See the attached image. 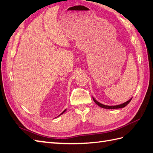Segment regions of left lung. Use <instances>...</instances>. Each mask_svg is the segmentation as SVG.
Masks as SVG:
<instances>
[{"mask_svg": "<svg viewBox=\"0 0 153 153\" xmlns=\"http://www.w3.org/2000/svg\"><path fill=\"white\" fill-rule=\"evenodd\" d=\"M93 97V100H94V102L97 104V105L99 106L102 108H105V109H117V108H124L125 106H126V105H127L130 102V100H131V99H132V98H130L128 100H127V101H126L125 102L120 104V105H118L108 106V105H103V104L98 102L97 100H95V99L94 97Z\"/></svg>", "mask_w": 153, "mask_h": 153, "instance_id": "obj_1", "label": "left lung"}]
</instances>
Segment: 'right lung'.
Returning <instances> with one entry per match:
<instances>
[{"instance_id": "obj_1", "label": "right lung", "mask_w": 153, "mask_h": 153, "mask_svg": "<svg viewBox=\"0 0 153 153\" xmlns=\"http://www.w3.org/2000/svg\"><path fill=\"white\" fill-rule=\"evenodd\" d=\"M65 111H66V109H65V110H64V111H62V113H61V114H59V115H58V116H59V115H62V114H64V112H65Z\"/></svg>"}]
</instances>
